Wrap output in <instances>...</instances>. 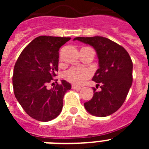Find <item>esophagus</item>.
Returning <instances> with one entry per match:
<instances>
[{"label":"esophagus","mask_w":149,"mask_h":149,"mask_svg":"<svg viewBox=\"0 0 149 149\" xmlns=\"http://www.w3.org/2000/svg\"><path fill=\"white\" fill-rule=\"evenodd\" d=\"M72 89H76V90H79V89H81V86H75V85H72Z\"/></svg>","instance_id":"1"}]
</instances>
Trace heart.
I'll return each instance as SVG.
<instances>
[{
  "mask_svg": "<svg viewBox=\"0 0 149 149\" xmlns=\"http://www.w3.org/2000/svg\"><path fill=\"white\" fill-rule=\"evenodd\" d=\"M90 76L91 72L88 69L74 67L71 68L63 74V77L65 81L77 86L84 84Z\"/></svg>",
  "mask_w": 149,
  "mask_h": 149,
  "instance_id": "obj_1",
  "label": "heart"
}]
</instances>
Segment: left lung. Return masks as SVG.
Here are the masks:
<instances>
[{"label": "left lung", "mask_w": 149, "mask_h": 149, "mask_svg": "<svg viewBox=\"0 0 149 149\" xmlns=\"http://www.w3.org/2000/svg\"><path fill=\"white\" fill-rule=\"evenodd\" d=\"M74 40L93 46L98 58L99 68L93 81L101 90L93 88L92 99L84 103L87 112L95 116L105 117L119 110L126 99L133 82V63L122 46L102 36L76 37Z\"/></svg>", "instance_id": "left-lung-1"}]
</instances>
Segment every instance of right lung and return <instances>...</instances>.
Here are the masks:
<instances>
[{
  "label": "right lung",
  "instance_id": "right-lung-1",
  "mask_svg": "<svg viewBox=\"0 0 149 149\" xmlns=\"http://www.w3.org/2000/svg\"><path fill=\"white\" fill-rule=\"evenodd\" d=\"M70 37L41 36L22 51L13 76L14 94L24 110L33 119L48 122L60 115L63 97L72 86L62 80L47 89L58 71L59 50Z\"/></svg>",
  "mask_w": 149,
  "mask_h": 149
}]
</instances>
